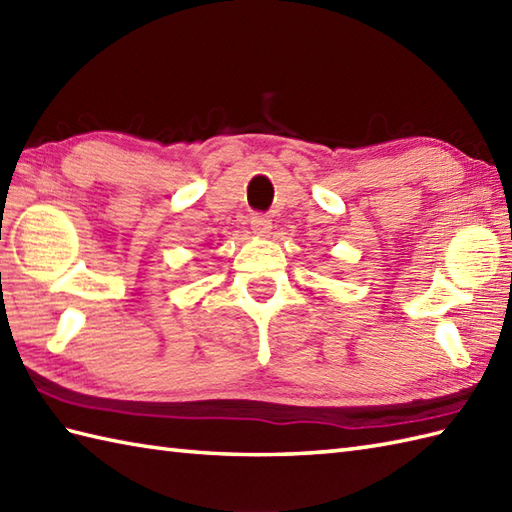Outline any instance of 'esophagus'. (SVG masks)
<instances>
[{
  "instance_id": "esophagus-1",
  "label": "esophagus",
  "mask_w": 512,
  "mask_h": 512,
  "mask_svg": "<svg viewBox=\"0 0 512 512\" xmlns=\"http://www.w3.org/2000/svg\"><path fill=\"white\" fill-rule=\"evenodd\" d=\"M250 226H253V231L257 233V235H268L270 233V228H273V222L268 220L266 215H259V213H255L253 217H250Z\"/></svg>"
}]
</instances>
